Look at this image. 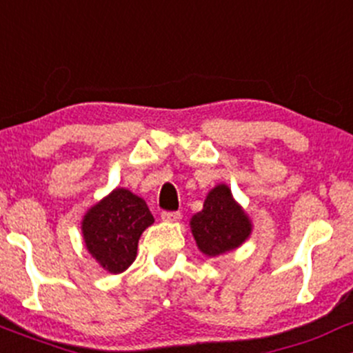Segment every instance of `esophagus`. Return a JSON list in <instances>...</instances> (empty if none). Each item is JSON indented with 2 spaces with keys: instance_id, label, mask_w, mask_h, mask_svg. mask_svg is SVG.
<instances>
[{
  "instance_id": "obj_1",
  "label": "esophagus",
  "mask_w": 353,
  "mask_h": 353,
  "mask_svg": "<svg viewBox=\"0 0 353 353\" xmlns=\"http://www.w3.org/2000/svg\"><path fill=\"white\" fill-rule=\"evenodd\" d=\"M181 219V215L178 212H163L161 213V220L168 221V223H175Z\"/></svg>"
}]
</instances>
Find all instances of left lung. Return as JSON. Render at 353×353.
Instances as JSON below:
<instances>
[{
	"mask_svg": "<svg viewBox=\"0 0 353 353\" xmlns=\"http://www.w3.org/2000/svg\"><path fill=\"white\" fill-rule=\"evenodd\" d=\"M190 230L198 250L213 259L241 247L250 239L253 223L228 185L219 183L207 193L203 210L190 219Z\"/></svg>",
	"mask_w": 353,
	"mask_h": 353,
	"instance_id": "8db88e82",
	"label": "left lung"
}]
</instances>
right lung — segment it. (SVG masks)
I'll use <instances>...</instances> for the list:
<instances>
[{"label":"right lung","mask_w":353,"mask_h":353,"mask_svg":"<svg viewBox=\"0 0 353 353\" xmlns=\"http://www.w3.org/2000/svg\"><path fill=\"white\" fill-rule=\"evenodd\" d=\"M153 221L143 198L118 187L83 215V241L91 259L103 270L117 275L134 262L138 240Z\"/></svg>","instance_id":"right-lung-1"}]
</instances>
